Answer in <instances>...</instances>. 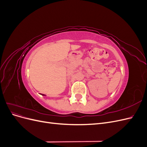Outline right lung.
<instances>
[{"label": "right lung", "mask_w": 147, "mask_h": 147, "mask_svg": "<svg viewBox=\"0 0 147 147\" xmlns=\"http://www.w3.org/2000/svg\"><path fill=\"white\" fill-rule=\"evenodd\" d=\"M42 95H43V96H45V95H44V94H42Z\"/></svg>", "instance_id": "obj_1"}]
</instances>
